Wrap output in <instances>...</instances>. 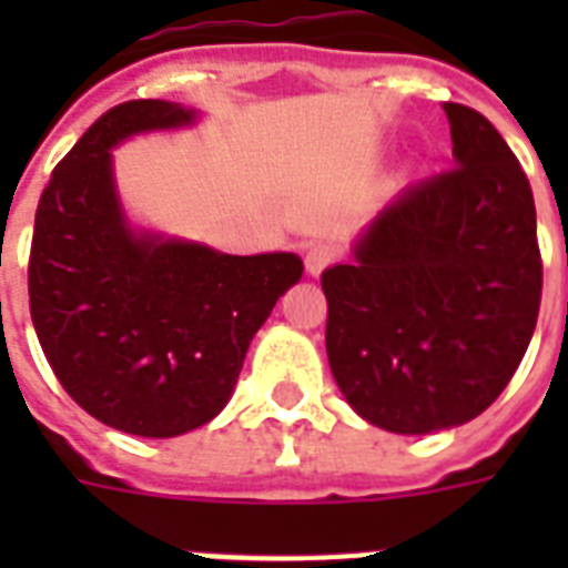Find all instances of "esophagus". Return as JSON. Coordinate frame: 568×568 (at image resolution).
Here are the masks:
<instances>
[{"label": "esophagus", "instance_id": "obj_1", "mask_svg": "<svg viewBox=\"0 0 568 568\" xmlns=\"http://www.w3.org/2000/svg\"><path fill=\"white\" fill-rule=\"evenodd\" d=\"M333 258H336V247L333 244H310L306 247V271L312 276H318L324 267L333 265Z\"/></svg>", "mask_w": 568, "mask_h": 568}]
</instances>
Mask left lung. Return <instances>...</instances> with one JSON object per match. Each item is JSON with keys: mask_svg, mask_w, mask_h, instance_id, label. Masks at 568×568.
Wrapping results in <instances>:
<instances>
[{"mask_svg": "<svg viewBox=\"0 0 568 568\" xmlns=\"http://www.w3.org/2000/svg\"><path fill=\"white\" fill-rule=\"evenodd\" d=\"M454 168L404 189L321 274L327 359L365 422L422 436L484 413L537 327L530 182L480 111L445 102Z\"/></svg>", "mask_w": 568, "mask_h": 568, "instance_id": "obj_1", "label": "left lung"}]
</instances>
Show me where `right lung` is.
<instances>
[{"label":"right lung","mask_w":568,"mask_h":568,"mask_svg":"<svg viewBox=\"0 0 568 568\" xmlns=\"http://www.w3.org/2000/svg\"><path fill=\"white\" fill-rule=\"evenodd\" d=\"M194 120L168 100L114 105L58 162L34 214L29 310L40 347L84 413L146 439L221 413L256 329L303 276L294 253L230 256L129 226L111 150Z\"/></svg>","instance_id":"1"}]
</instances>
